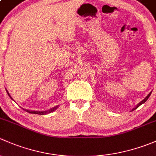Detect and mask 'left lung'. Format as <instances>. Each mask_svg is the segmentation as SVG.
Masks as SVG:
<instances>
[{"label": "left lung", "instance_id": "1", "mask_svg": "<svg viewBox=\"0 0 156 156\" xmlns=\"http://www.w3.org/2000/svg\"><path fill=\"white\" fill-rule=\"evenodd\" d=\"M151 93H152V92H150V94H148V95H147V97H146V98H144V100H143V101H140V103H139V104H137V106H136V107H134V108H133V110H135V109H137V107H140V105H141V104H144V103H145L146 101H147V99H148V98H150V96Z\"/></svg>", "mask_w": 156, "mask_h": 156}]
</instances>
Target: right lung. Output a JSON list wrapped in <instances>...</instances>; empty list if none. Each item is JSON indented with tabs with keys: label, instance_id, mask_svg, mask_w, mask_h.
<instances>
[{
	"label": "right lung",
	"instance_id": "add662e5",
	"mask_svg": "<svg viewBox=\"0 0 156 156\" xmlns=\"http://www.w3.org/2000/svg\"><path fill=\"white\" fill-rule=\"evenodd\" d=\"M6 92H7L8 95L9 96V98H10L11 99H12V98H11V96L9 95V92H8L7 91H6ZM58 106H56V107H53V108L50 109V110H48V111H32V110H25V111H26V112H28V113H29L39 114V115H45V114L49 113H51V112H52V111H54V110H55L56 109L58 108Z\"/></svg>",
	"mask_w": 156,
	"mask_h": 156
}]
</instances>
